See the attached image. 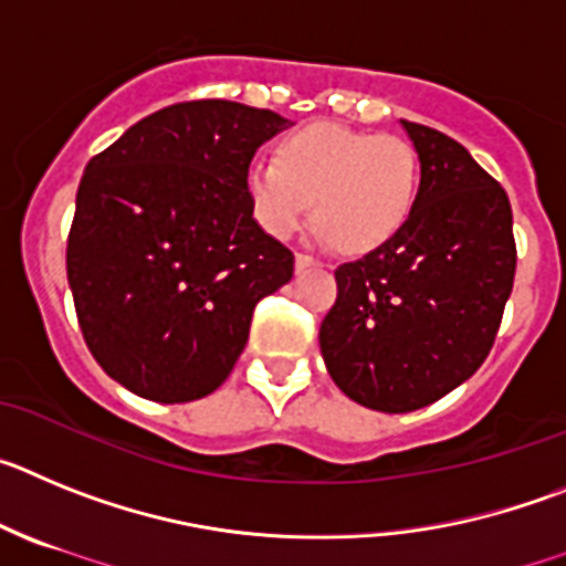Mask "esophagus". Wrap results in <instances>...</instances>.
<instances>
[{"label": "esophagus", "mask_w": 566, "mask_h": 566, "mask_svg": "<svg viewBox=\"0 0 566 566\" xmlns=\"http://www.w3.org/2000/svg\"><path fill=\"white\" fill-rule=\"evenodd\" d=\"M310 268H318V262L313 256H307V253H295V273L310 271Z\"/></svg>", "instance_id": "esophagus-1"}]
</instances>
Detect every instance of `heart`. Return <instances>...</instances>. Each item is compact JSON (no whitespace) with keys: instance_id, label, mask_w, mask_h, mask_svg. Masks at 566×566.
<instances>
[{"instance_id":"1","label":"heart","mask_w":566,"mask_h":566,"mask_svg":"<svg viewBox=\"0 0 566 566\" xmlns=\"http://www.w3.org/2000/svg\"><path fill=\"white\" fill-rule=\"evenodd\" d=\"M420 186V160L409 140L335 124L298 129L276 160L248 169L256 220L271 237H293L310 208L318 237L344 253L386 245L409 222Z\"/></svg>"}]
</instances>
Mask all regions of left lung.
Wrapping results in <instances>:
<instances>
[{"label":"left lung","mask_w":566,"mask_h":566,"mask_svg":"<svg viewBox=\"0 0 566 566\" xmlns=\"http://www.w3.org/2000/svg\"><path fill=\"white\" fill-rule=\"evenodd\" d=\"M400 126L420 160L415 211L335 271L338 298L318 329L335 386L386 415L434 403L480 369L516 273L505 188L442 132Z\"/></svg>","instance_id":"left-lung-1"}]
</instances>
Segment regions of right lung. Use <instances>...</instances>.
I'll list each match as a JSON object with an SVG mask.
<instances>
[{
  "label": "right lung",
  "mask_w": 566,
  "mask_h": 566,
  "mask_svg": "<svg viewBox=\"0 0 566 566\" xmlns=\"http://www.w3.org/2000/svg\"><path fill=\"white\" fill-rule=\"evenodd\" d=\"M287 118L237 101L166 106L86 163L67 239L81 333L155 403L220 389L293 253L253 217L248 169Z\"/></svg>",
  "instance_id": "obj_1"
}]
</instances>
